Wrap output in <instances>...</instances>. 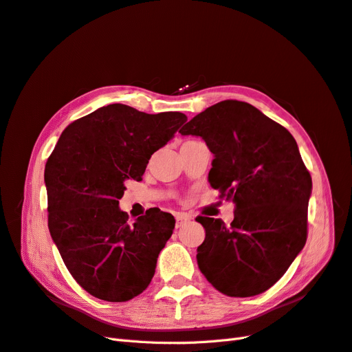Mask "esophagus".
<instances>
[{
    "label": "esophagus",
    "instance_id": "1",
    "mask_svg": "<svg viewBox=\"0 0 352 352\" xmlns=\"http://www.w3.org/2000/svg\"><path fill=\"white\" fill-rule=\"evenodd\" d=\"M190 221V217H188L186 214H177L176 215V228H180L182 225Z\"/></svg>",
    "mask_w": 352,
    "mask_h": 352
}]
</instances>
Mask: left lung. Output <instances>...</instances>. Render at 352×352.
I'll list each match as a JSON object with an SVG mask.
<instances>
[{
	"mask_svg": "<svg viewBox=\"0 0 352 352\" xmlns=\"http://www.w3.org/2000/svg\"><path fill=\"white\" fill-rule=\"evenodd\" d=\"M214 153L209 184L235 204L231 225L196 217L205 228L199 270L218 292L250 298L269 290L305 247L312 177L296 140L256 107L227 100L179 131Z\"/></svg>",
	"mask_w": 352,
	"mask_h": 352,
	"instance_id": "obj_1",
	"label": "left lung"
}]
</instances>
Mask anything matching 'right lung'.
Returning a JSON list of instances; mask_svg holds the SVG:
<instances>
[{"instance_id":"add662e5","label":"right lung","mask_w":352,"mask_h":352,"mask_svg":"<svg viewBox=\"0 0 352 352\" xmlns=\"http://www.w3.org/2000/svg\"><path fill=\"white\" fill-rule=\"evenodd\" d=\"M111 104L70 122L47 159V225L69 273L92 296L127 302L150 285L175 218L150 208L135 222L118 208L154 151L186 121Z\"/></svg>"}]
</instances>
